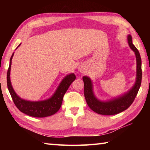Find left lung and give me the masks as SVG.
<instances>
[{
  "mask_svg": "<svg viewBox=\"0 0 150 150\" xmlns=\"http://www.w3.org/2000/svg\"><path fill=\"white\" fill-rule=\"evenodd\" d=\"M128 44L132 50L135 52L137 62V77L135 85L128 93L116 99L108 102H101L96 98L93 93V85L91 79L87 77H83L84 82V95L88 106L91 110L102 115H115L126 110L135 99L140 87L142 83V60L139 53L132 44V36H128Z\"/></svg>",
  "mask_w": 150,
  "mask_h": 150,
  "instance_id": "8db88e82",
  "label": "left lung"
}]
</instances>
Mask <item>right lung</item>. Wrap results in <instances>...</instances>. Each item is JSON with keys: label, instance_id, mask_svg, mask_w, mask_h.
<instances>
[{"label": "right lung", "instance_id": "obj_1", "mask_svg": "<svg viewBox=\"0 0 150 150\" xmlns=\"http://www.w3.org/2000/svg\"><path fill=\"white\" fill-rule=\"evenodd\" d=\"M13 55L14 54L12 55L10 59V65L8 71H7V87H8L14 105H16L18 109L27 115L37 118L47 117L56 113L62 106L65 93L73 81L75 79L76 77L75 75L72 73V74L66 76L60 83L54 95L50 99L39 101V102H31V101L25 100L20 98L14 92L11 85V80H10V72H11L12 59Z\"/></svg>", "mask_w": 150, "mask_h": 150}]
</instances>
